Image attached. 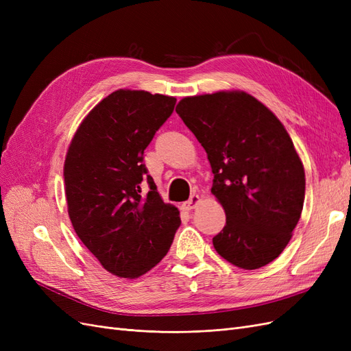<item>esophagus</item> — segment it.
I'll return each mask as SVG.
<instances>
[{"instance_id":"34e87169","label":"esophagus","mask_w":351,"mask_h":351,"mask_svg":"<svg viewBox=\"0 0 351 351\" xmlns=\"http://www.w3.org/2000/svg\"><path fill=\"white\" fill-rule=\"evenodd\" d=\"M199 204H200V196H199V195H196V193H193L192 196H190V199H189V200H186L184 204H183V209H186V210H192V209H195Z\"/></svg>"}]
</instances>
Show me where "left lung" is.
<instances>
[{"mask_svg":"<svg viewBox=\"0 0 351 351\" xmlns=\"http://www.w3.org/2000/svg\"><path fill=\"white\" fill-rule=\"evenodd\" d=\"M176 111L206 151L210 192L226 210V227L212 239L219 256L243 269L277 259L300 219L306 186L281 121L237 90L187 97Z\"/></svg>","mask_w":351,"mask_h":351,"instance_id":"left-lung-1","label":"left lung"}]
</instances>
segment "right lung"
Segmentation results:
<instances>
[{"mask_svg": "<svg viewBox=\"0 0 351 351\" xmlns=\"http://www.w3.org/2000/svg\"><path fill=\"white\" fill-rule=\"evenodd\" d=\"M176 98L115 90L82 121L67 151L64 183L74 231L108 272L137 278L168 253L182 224L164 204L143 152ZM150 190L145 195L141 186Z\"/></svg>", "mask_w": 351, "mask_h": 351, "instance_id": "obj_1", "label": "right lung"}]
</instances>
